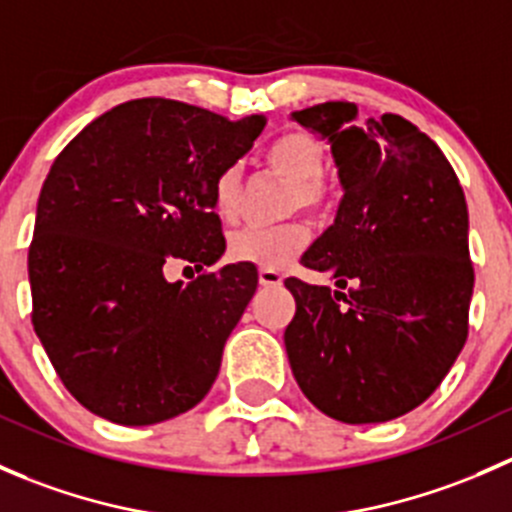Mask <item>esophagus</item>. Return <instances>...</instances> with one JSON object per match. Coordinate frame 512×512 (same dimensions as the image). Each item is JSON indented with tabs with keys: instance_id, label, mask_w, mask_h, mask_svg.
<instances>
[{
	"instance_id": "esophagus-1",
	"label": "esophagus",
	"mask_w": 512,
	"mask_h": 512,
	"mask_svg": "<svg viewBox=\"0 0 512 512\" xmlns=\"http://www.w3.org/2000/svg\"><path fill=\"white\" fill-rule=\"evenodd\" d=\"M282 280H285V277H282L277 270H265V267L260 270V285L262 287H277V285H282Z\"/></svg>"
}]
</instances>
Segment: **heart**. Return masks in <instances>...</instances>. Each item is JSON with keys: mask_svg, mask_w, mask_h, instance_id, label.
<instances>
[{"mask_svg": "<svg viewBox=\"0 0 512 512\" xmlns=\"http://www.w3.org/2000/svg\"><path fill=\"white\" fill-rule=\"evenodd\" d=\"M265 165L275 175L292 183L289 213L304 210L319 218L332 205V185L324 180L327 148L314 133L302 128H289L277 136L265 153ZM240 168H223L213 180V208L223 223H235L240 215ZM309 230L302 223L280 227H245L230 237V257L237 262L282 270L307 247Z\"/></svg>", "mask_w": 512, "mask_h": 512, "instance_id": "obj_1", "label": "heart"}]
</instances>
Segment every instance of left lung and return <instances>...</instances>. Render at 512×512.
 I'll use <instances>...</instances> for the list:
<instances>
[{
	"label": "left lung",
	"mask_w": 512,
	"mask_h": 512,
	"mask_svg": "<svg viewBox=\"0 0 512 512\" xmlns=\"http://www.w3.org/2000/svg\"><path fill=\"white\" fill-rule=\"evenodd\" d=\"M292 116L329 138L344 198L299 260L339 289L285 280L289 366L322 414L391 421L438 389L468 339L466 195L441 148L396 113L359 126L354 103L327 101Z\"/></svg>",
	"instance_id": "left-lung-1"
}]
</instances>
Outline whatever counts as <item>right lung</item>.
<instances>
[{"label":"right lung","instance_id":"obj_1","mask_svg":"<svg viewBox=\"0 0 512 512\" xmlns=\"http://www.w3.org/2000/svg\"><path fill=\"white\" fill-rule=\"evenodd\" d=\"M240 121L170 98H136L91 121L46 175L29 245L32 324L61 384L91 414L151 426L205 399L257 289L225 252L213 180L252 148ZM190 261L193 283L162 267Z\"/></svg>","mask_w":512,"mask_h":512}]
</instances>
